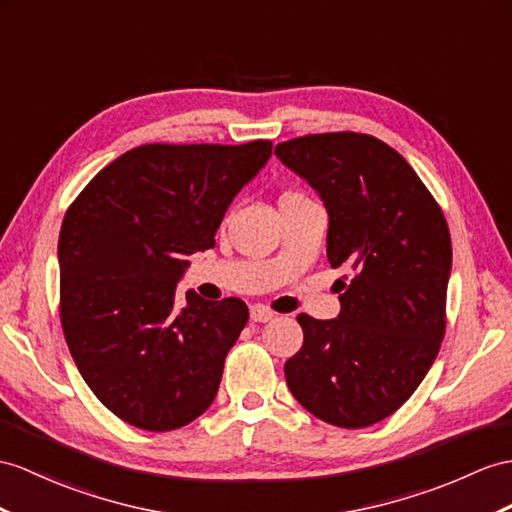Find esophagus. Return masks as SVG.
I'll return each mask as SVG.
<instances>
[{
	"label": "esophagus",
	"mask_w": 512,
	"mask_h": 512,
	"mask_svg": "<svg viewBox=\"0 0 512 512\" xmlns=\"http://www.w3.org/2000/svg\"><path fill=\"white\" fill-rule=\"evenodd\" d=\"M273 317H276V315H273L271 310L265 308V306H252V308H249V319H252L254 323H267Z\"/></svg>",
	"instance_id": "obj_1"
}]
</instances>
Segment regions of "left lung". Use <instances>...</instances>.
Masks as SVG:
<instances>
[{
  "instance_id": "left-lung-1",
  "label": "left lung",
  "mask_w": 512,
  "mask_h": 512,
  "mask_svg": "<svg viewBox=\"0 0 512 512\" xmlns=\"http://www.w3.org/2000/svg\"><path fill=\"white\" fill-rule=\"evenodd\" d=\"M276 156L321 197L330 265L352 273L339 317H297L304 345L286 360V384L321 421L367 428L415 393L439 354L450 230L415 169L376 136L308 134Z\"/></svg>"
}]
</instances>
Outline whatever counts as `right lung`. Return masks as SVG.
I'll return each instance as SVG.
<instances>
[{
	"instance_id": "obj_1",
	"label": "right lung",
	"mask_w": 512,
	"mask_h": 512,
	"mask_svg": "<svg viewBox=\"0 0 512 512\" xmlns=\"http://www.w3.org/2000/svg\"><path fill=\"white\" fill-rule=\"evenodd\" d=\"M271 147H134L67 210L58 239L62 330L97 400L134 428H182L215 400L247 306L195 291L180 304L178 282L186 256L215 247L228 206Z\"/></svg>"
}]
</instances>
